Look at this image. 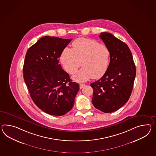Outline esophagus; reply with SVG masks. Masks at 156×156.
<instances>
[{"label":"esophagus","mask_w":156,"mask_h":156,"mask_svg":"<svg viewBox=\"0 0 156 156\" xmlns=\"http://www.w3.org/2000/svg\"><path fill=\"white\" fill-rule=\"evenodd\" d=\"M85 86V84H80V89H82V88H83Z\"/></svg>","instance_id":"1"}]
</instances>
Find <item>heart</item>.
Here are the masks:
<instances>
[{"instance_id":"obj_1","label":"heart","mask_w":156,"mask_h":156,"mask_svg":"<svg viewBox=\"0 0 156 156\" xmlns=\"http://www.w3.org/2000/svg\"><path fill=\"white\" fill-rule=\"evenodd\" d=\"M72 49L66 48L61 53V62L65 69L73 74L81 65L82 69L73 78L77 81L100 78L106 72L110 58V50L99 42L86 38L76 39Z\"/></svg>"}]
</instances>
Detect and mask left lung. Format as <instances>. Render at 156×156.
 I'll list each match as a JSON object with an SVG mask.
<instances>
[{"label": "left lung", "mask_w": 156, "mask_h": 156, "mask_svg": "<svg viewBox=\"0 0 156 156\" xmlns=\"http://www.w3.org/2000/svg\"><path fill=\"white\" fill-rule=\"evenodd\" d=\"M99 37L110 50V63L100 80L91 84L95 108L104 113L121 108L129 100L133 88L136 67L129 47L109 33Z\"/></svg>", "instance_id": "8db88e82"}]
</instances>
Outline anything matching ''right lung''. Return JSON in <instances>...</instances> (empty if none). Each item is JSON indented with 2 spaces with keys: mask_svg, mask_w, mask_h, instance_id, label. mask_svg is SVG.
I'll use <instances>...</instances> for the list:
<instances>
[{
  "mask_svg": "<svg viewBox=\"0 0 156 156\" xmlns=\"http://www.w3.org/2000/svg\"><path fill=\"white\" fill-rule=\"evenodd\" d=\"M71 39L46 36L27 51L23 66V79L31 98L47 114L61 116L72 109L80 89L58 64Z\"/></svg>",
  "mask_w": 156,
  "mask_h": 156,
  "instance_id": "right-lung-1",
  "label": "right lung"
}]
</instances>
